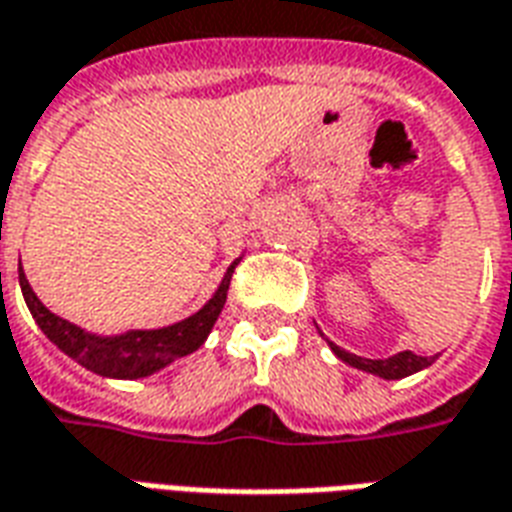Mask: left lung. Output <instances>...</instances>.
Listing matches in <instances>:
<instances>
[{
	"instance_id": "1",
	"label": "left lung",
	"mask_w": 512,
	"mask_h": 512,
	"mask_svg": "<svg viewBox=\"0 0 512 512\" xmlns=\"http://www.w3.org/2000/svg\"><path fill=\"white\" fill-rule=\"evenodd\" d=\"M328 342V339H325ZM331 352L344 361L352 369H358V372L374 374V377H382V380H401V377H410L415 372H423V369H429L431 363L437 361V355H415L410 350H401L396 355H388V358H361V355H352V352L342 350V347H336L333 342H328Z\"/></svg>"
}]
</instances>
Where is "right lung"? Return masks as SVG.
<instances>
[{"mask_svg":"<svg viewBox=\"0 0 512 512\" xmlns=\"http://www.w3.org/2000/svg\"><path fill=\"white\" fill-rule=\"evenodd\" d=\"M241 260V257H238ZM238 260L227 266L222 282L208 298L206 304L200 306L198 312L189 314L184 320L165 328H132L124 333H92L81 328V325L64 320L54 314L48 306L34 295L29 279H26L24 268H18V282H21V293L24 301L32 312L34 323L40 325V331L51 339V342L70 355L75 363H81L83 369L100 374V377H111V380H140V377H151L160 369L179 361L189 352H195L200 344L206 342L208 333L217 323L219 312L227 301V287H230V276L236 271Z\"/></svg>","mask_w":512,"mask_h":512,"instance_id":"add662e5","label":"right lung"}]
</instances>
